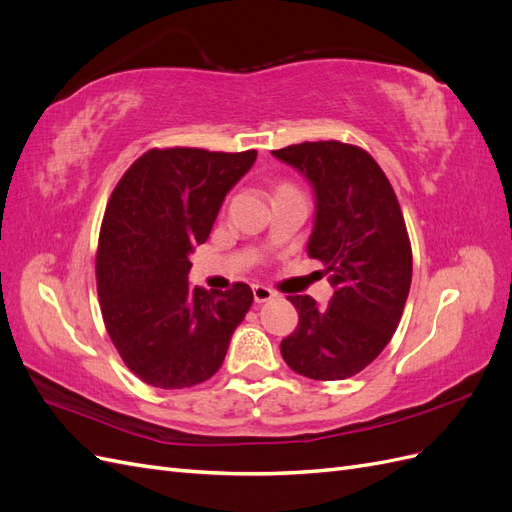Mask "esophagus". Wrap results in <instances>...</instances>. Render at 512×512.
I'll return each instance as SVG.
<instances>
[{"mask_svg": "<svg viewBox=\"0 0 512 512\" xmlns=\"http://www.w3.org/2000/svg\"><path fill=\"white\" fill-rule=\"evenodd\" d=\"M273 297H275V292H273L271 288L260 286V284L254 286V299H256V303H267V301H271Z\"/></svg>", "mask_w": 512, "mask_h": 512, "instance_id": "1", "label": "esophagus"}]
</instances>
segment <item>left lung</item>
<instances>
[{
  "instance_id": "8db88e82",
  "label": "left lung",
  "mask_w": 512,
  "mask_h": 512,
  "mask_svg": "<svg viewBox=\"0 0 512 512\" xmlns=\"http://www.w3.org/2000/svg\"><path fill=\"white\" fill-rule=\"evenodd\" d=\"M314 190L307 254L335 288L327 307L292 294L299 327L282 342L288 367L312 380L359 374L391 342L412 282V250L397 196L367 151L339 141L271 151Z\"/></svg>"
}]
</instances>
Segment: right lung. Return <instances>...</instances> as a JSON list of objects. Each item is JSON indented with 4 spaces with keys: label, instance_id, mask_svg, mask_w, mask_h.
<instances>
[{
    "label": "right lung",
    "instance_id": "1",
    "mask_svg": "<svg viewBox=\"0 0 512 512\" xmlns=\"http://www.w3.org/2000/svg\"><path fill=\"white\" fill-rule=\"evenodd\" d=\"M258 153L175 147L143 153L108 200L96 275L106 331L123 363L158 389H188L224 363L250 312L252 288L190 286V254L205 243L226 194Z\"/></svg>",
    "mask_w": 512,
    "mask_h": 512
}]
</instances>
